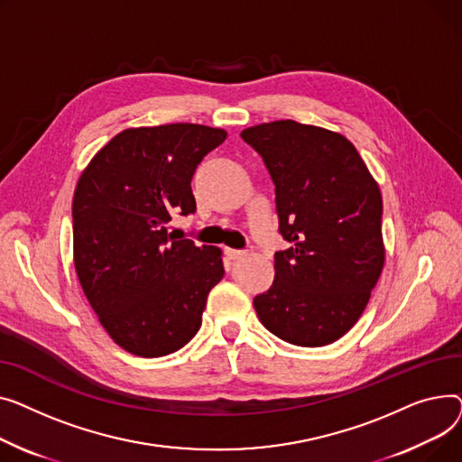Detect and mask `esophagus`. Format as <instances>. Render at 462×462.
I'll use <instances>...</instances> for the list:
<instances>
[{"instance_id":"34e87169","label":"esophagus","mask_w":462,"mask_h":462,"mask_svg":"<svg viewBox=\"0 0 462 462\" xmlns=\"http://www.w3.org/2000/svg\"><path fill=\"white\" fill-rule=\"evenodd\" d=\"M226 254H227V257H229V259H238V257H242V255H244V252H242V250H235V248H227V250H226Z\"/></svg>"}]
</instances>
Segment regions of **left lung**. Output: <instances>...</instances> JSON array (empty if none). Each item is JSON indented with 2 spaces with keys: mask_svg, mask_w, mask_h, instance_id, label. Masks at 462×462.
Listing matches in <instances>:
<instances>
[{
  "mask_svg": "<svg viewBox=\"0 0 462 462\" xmlns=\"http://www.w3.org/2000/svg\"><path fill=\"white\" fill-rule=\"evenodd\" d=\"M276 186L280 233L273 285L254 298L263 327L298 346L355 327L384 266L383 196L341 134L296 121L240 132Z\"/></svg>",
  "mask_w": 462,
  "mask_h": 462,
  "instance_id": "obj_1",
  "label": "left lung"
}]
</instances>
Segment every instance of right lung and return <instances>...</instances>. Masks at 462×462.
<instances>
[{"instance_id": "right-lung-1", "label": "right lung", "mask_w": 462, "mask_h": 462, "mask_svg": "<svg viewBox=\"0 0 462 462\" xmlns=\"http://www.w3.org/2000/svg\"><path fill=\"white\" fill-rule=\"evenodd\" d=\"M226 130L192 123L128 128L81 173L72 199L74 266L104 330L135 356H166L201 328L222 252L168 233L196 212L192 177Z\"/></svg>"}]
</instances>
